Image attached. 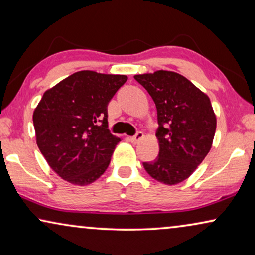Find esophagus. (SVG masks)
I'll return each instance as SVG.
<instances>
[{"label":"esophagus","instance_id":"1","mask_svg":"<svg viewBox=\"0 0 255 255\" xmlns=\"http://www.w3.org/2000/svg\"><path fill=\"white\" fill-rule=\"evenodd\" d=\"M144 138V133H142L141 131H138L137 133H135L134 135H132V137H130V141L131 142H138L139 140H141V139Z\"/></svg>","mask_w":255,"mask_h":255}]
</instances>
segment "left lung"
<instances>
[{"label": "left lung", "instance_id": "8db88e82", "mask_svg": "<svg viewBox=\"0 0 255 255\" xmlns=\"http://www.w3.org/2000/svg\"><path fill=\"white\" fill-rule=\"evenodd\" d=\"M134 79L151 95L158 113L159 155L142 166L159 182H182L211 148L217 122L210 99L175 72L156 71Z\"/></svg>", "mask_w": 255, "mask_h": 255}]
</instances>
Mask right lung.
<instances>
[{"label":"right lung","mask_w":255,"mask_h":255,"mask_svg":"<svg viewBox=\"0 0 255 255\" xmlns=\"http://www.w3.org/2000/svg\"><path fill=\"white\" fill-rule=\"evenodd\" d=\"M127 80L81 71L44 93L33 113L37 145L61 179L86 186L106 172L121 140L108 130V104Z\"/></svg>","instance_id":"add662e5"}]
</instances>
